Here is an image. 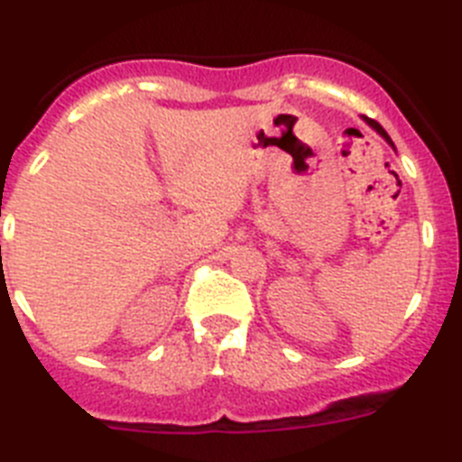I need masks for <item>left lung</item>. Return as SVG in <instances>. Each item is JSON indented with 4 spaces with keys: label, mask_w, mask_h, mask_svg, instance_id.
Listing matches in <instances>:
<instances>
[{
    "label": "left lung",
    "mask_w": 462,
    "mask_h": 462,
    "mask_svg": "<svg viewBox=\"0 0 462 462\" xmlns=\"http://www.w3.org/2000/svg\"><path fill=\"white\" fill-rule=\"evenodd\" d=\"M365 122H368V125H370V126H373L374 132H377V134H382V136H383V138H386V141H389V143H391V145H393V141H391V138H389V134L383 132V129H382V125H379V122L370 120V117H365Z\"/></svg>",
    "instance_id": "1"
}]
</instances>
